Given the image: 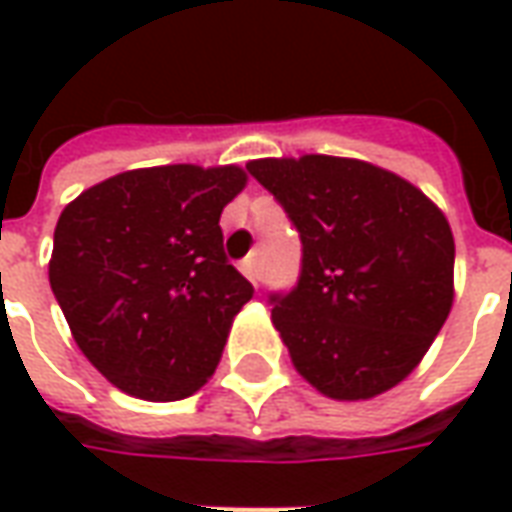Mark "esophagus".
I'll use <instances>...</instances> for the list:
<instances>
[{
  "label": "esophagus",
  "mask_w": 512,
  "mask_h": 512,
  "mask_svg": "<svg viewBox=\"0 0 512 512\" xmlns=\"http://www.w3.org/2000/svg\"><path fill=\"white\" fill-rule=\"evenodd\" d=\"M241 271H244V277L252 282V285H260V268H257L255 257H246L244 263H241Z\"/></svg>",
  "instance_id": "obj_1"
}]
</instances>
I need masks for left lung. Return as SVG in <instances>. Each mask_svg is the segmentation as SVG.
Segmentation results:
<instances>
[{"instance_id":"obj_1","label":"left lung","mask_w":512,"mask_h":512,"mask_svg":"<svg viewBox=\"0 0 512 512\" xmlns=\"http://www.w3.org/2000/svg\"><path fill=\"white\" fill-rule=\"evenodd\" d=\"M246 169L301 235V277L271 296L293 367L332 400H370L422 362L455 299L439 205L359 158H257Z\"/></svg>"}]
</instances>
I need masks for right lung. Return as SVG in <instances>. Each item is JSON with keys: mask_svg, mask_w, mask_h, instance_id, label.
<instances>
[{"mask_svg": "<svg viewBox=\"0 0 512 512\" xmlns=\"http://www.w3.org/2000/svg\"><path fill=\"white\" fill-rule=\"evenodd\" d=\"M235 164L128 169L82 191L54 227L49 282L82 354L126 395H194L255 288L224 257Z\"/></svg>", "mask_w": 512, "mask_h": 512, "instance_id": "right-lung-1", "label": "right lung"}]
</instances>
